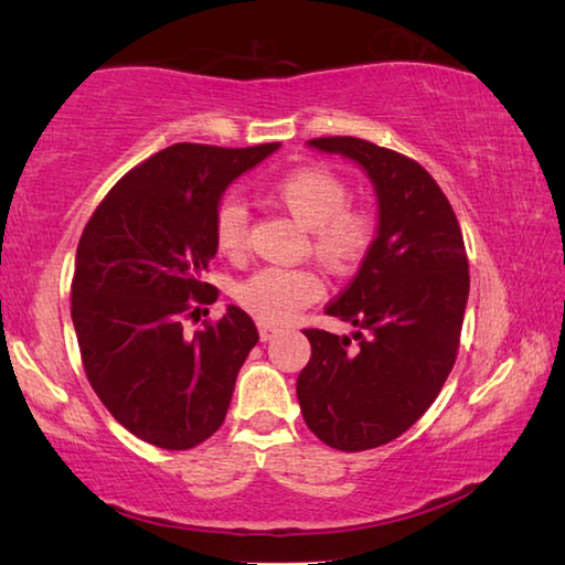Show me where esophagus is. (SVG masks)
<instances>
[{
  "instance_id": "esophagus-1",
  "label": "esophagus",
  "mask_w": 565,
  "mask_h": 565,
  "mask_svg": "<svg viewBox=\"0 0 565 565\" xmlns=\"http://www.w3.org/2000/svg\"><path fill=\"white\" fill-rule=\"evenodd\" d=\"M276 333H279V329H276V327H271V323H259V339L262 341H271L274 337H276Z\"/></svg>"
}]
</instances>
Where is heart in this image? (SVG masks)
Instances as JSON below:
<instances>
[{
    "mask_svg": "<svg viewBox=\"0 0 565 565\" xmlns=\"http://www.w3.org/2000/svg\"><path fill=\"white\" fill-rule=\"evenodd\" d=\"M271 199L309 228L317 259L333 274H349L366 259L379 236V214L366 204H349V186L323 167H299L276 179ZM214 242L222 254L236 256L246 244V212L224 199L214 212ZM323 294L317 271L264 266L236 286V301L264 323H284Z\"/></svg>",
    "mask_w": 565,
    "mask_h": 565,
    "instance_id": "obj_1",
    "label": "heart"
}]
</instances>
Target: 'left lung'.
I'll return each mask as SVG.
<instances>
[{"instance_id":"obj_1","label":"left lung","mask_w":565,"mask_h":565,"mask_svg":"<svg viewBox=\"0 0 565 565\" xmlns=\"http://www.w3.org/2000/svg\"><path fill=\"white\" fill-rule=\"evenodd\" d=\"M309 147L353 159L374 181L379 236L329 317L351 337L303 329L311 359L296 381L306 426L339 451L408 431L451 374L468 301V256L441 186L418 161L356 137Z\"/></svg>"}]
</instances>
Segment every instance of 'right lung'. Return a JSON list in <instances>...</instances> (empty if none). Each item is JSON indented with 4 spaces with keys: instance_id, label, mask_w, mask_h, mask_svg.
<instances>
[{
    "instance_id": "1",
    "label": "right lung",
    "mask_w": 565,
    "mask_h": 565,
    "mask_svg": "<svg viewBox=\"0 0 565 565\" xmlns=\"http://www.w3.org/2000/svg\"><path fill=\"white\" fill-rule=\"evenodd\" d=\"M276 149H161L124 174L84 226L72 279L84 371L109 414L151 446L186 451L206 441L259 341L238 306L194 333L184 319L218 296L202 281L216 256L218 199Z\"/></svg>"
}]
</instances>
